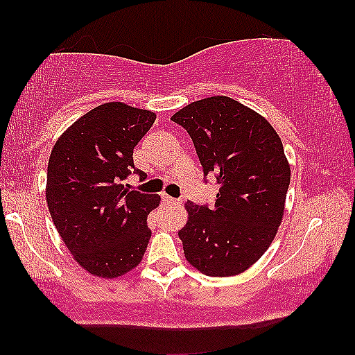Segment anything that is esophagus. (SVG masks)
<instances>
[{"label": "esophagus", "instance_id": "obj_1", "mask_svg": "<svg viewBox=\"0 0 355 355\" xmlns=\"http://www.w3.org/2000/svg\"><path fill=\"white\" fill-rule=\"evenodd\" d=\"M163 202H164V204H169V205H179V204H181V200L174 199V197H169V196H163Z\"/></svg>", "mask_w": 355, "mask_h": 355}]
</instances>
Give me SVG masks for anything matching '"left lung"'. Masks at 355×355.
<instances>
[{
  "instance_id": "left-lung-1",
  "label": "left lung",
  "mask_w": 355,
  "mask_h": 355,
  "mask_svg": "<svg viewBox=\"0 0 355 355\" xmlns=\"http://www.w3.org/2000/svg\"><path fill=\"white\" fill-rule=\"evenodd\" d=\"M171 121L192 138L205 182L214 174L220 186L211 207L186 204V259L211 277L245 272L282 222L290 184L282 141L264 117L227 96L196 101Z\"/></svg>"
}]
</instances>
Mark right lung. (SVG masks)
I'll use <instances>...</instances> for the list:
<instances>
[{
	"label": "right lung",
	"mask_w": 355,
	"mask_h": 355,
	"mask_svg": "<svg viewBox=\"0 0 355 355\" xmlns=\"http://www.w3.org/2000/svg\"><path fill=\"white\" fill-rule=\"evenodd\" d=\"M155 112L107 103L78 119L55 144L47 168V204L55 228L83 269L114 279L137 268L151 230L146 217L159 196L123 186L133 148L155 122Z\"/></svg>",
	"instance_id": "add662e5"
}]
</instances>
